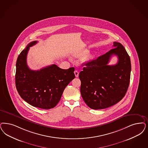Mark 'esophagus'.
<instances>
[{
    "mask_svg": "<svg viewBox=\"0 0 148 148\" xmlns=\"http://www.w3.org/2000/svg\"><path fill=\"white\" fill-rule=\"evenodd\" d=\"M74 74H75V77H79V71H74Z\"/></svg>",
    "mask_w": 148,
    "mask_h": 148,
    "instance_id": "esophagus-1",
    "label": "esophagus"
}]
</instances>
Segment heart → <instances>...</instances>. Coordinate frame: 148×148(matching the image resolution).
Instances as JSON below:
<instances>
[{
    "label": "heart",
    "mask_w": 148,
    "mask_h": 148,
    "mask_svg": "<svg viewBox=\"0 0 148 148\" xmlns=\"http://www.w3.org/2000/svg\"><path fill=\"white\" fill-rule=\"evenodd\" d=\"M89 52V51L88 50H82V51L77 53L76 54L74 55V56L75 57H84V56H86L87 55ZM93 55H88L86 56L85 59H84V61L85 62H88L90 61H91V60L93 59Z\"/></svg>",
    "instance_id": "obj_1"
}]
</instances>
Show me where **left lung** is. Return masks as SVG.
I'll return each instance as SVG.
<instances>
[{"label": "left lung", "mask_w": 148, "mask_h": 148, "mask_svg": "<svg viewBox=\"0 0 148 148\" xmlns=\"http://www.w3.org/2000/svg\"><path fill=\"white\" fill-rule=\"evenodd\" d=\"M113 49L96 60L83 64L80 72V92L87 105L93 109L110 107L120 101L127 91L130 82L131 64L130 56L122 44L113 42ZM115 55L118 62L108 65Z\"/></svg>", "instance_id": "left-lung-1"}]
</instances>
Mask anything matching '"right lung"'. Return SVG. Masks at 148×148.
Masks as SVG:
<instances>
[{"label": "right lung", "mask_w": 148, "mask_h": 148, "mask_svg": "<svg viewBox=\"0 0 148 148\" xmlns=\"http://www.w3.org/2000/svg\"><path fill=\"white\" fill-rule=\"evenodd\" d=\"M32 41L18 56L16 62L15 84L21 97L30 105L43 109L54 108L61 99L66 87L75 78L74 68L63 69L55 64L33 71L27 64Z\"/></svg>", "instance_id": "right-lung-1"}]
</instances>
